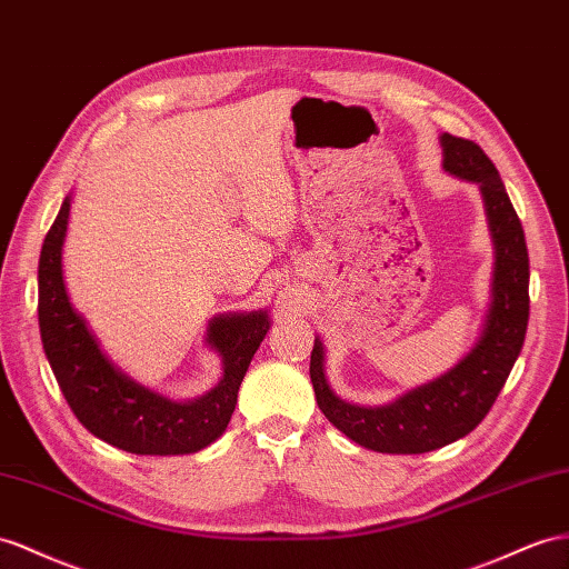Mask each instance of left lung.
I'll return each instance as SVG.
<instances>
[{
	"label": "left lung",
	"mask_w": 569,
	"mask_h": 569,
	"mask_svg": "<svg viewBox=\"0 0 569 569\" xmlns=\"http://www.w3.org/2000/svg\"><path fill=\"white\" fill-rule=\"evenodd\" d=\"M445 170L476 182L495 242L492 302L483 333L455 370L380 409L339 399L325 380V348L315 339L310 380L329 423L382 455H423L469 435L488 416L523 346L529 325V252L498 168L478 143L442 134Z\"/></svg>",
	"instance_id": "8db88e82"
}]
</instances>
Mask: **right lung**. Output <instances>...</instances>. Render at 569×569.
I'll return each instance as SVG.
<instances>
[{
	"mask_svg": "<svg viewBox=\"0 0 569 569\" xmlns=\"http://www.w3.org/2000/svg\"><path fill=\"white\" fill-rule=\"evenodd\" d=\"M69 197L50 226L38 261V325L50 368L79 423L132 455H192L230 423L238 389L269 331L267 312L216 317L207 341L223 358V380L207 397L178 403L122 375L74 312L62 279Z\"/></svg>",
	"mask_w": 569,
	"mask_h": 569,
	"instance_id": "1",
	"label": "right lung"
}]
</instances>
